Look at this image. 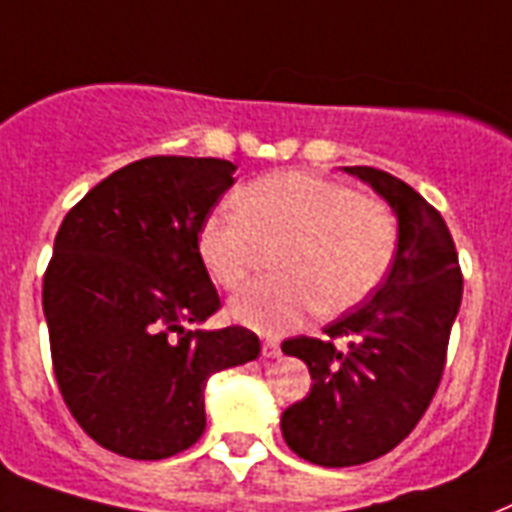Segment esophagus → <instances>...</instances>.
Here are the masks:
<instances>
[{
	"mask_svg": "<svg viewBox=\"0 0 512 512\" xmlns=\"http://www.w3.org/2000/svg\"><path fill=\"white\" fill-rule=\"evenodd\" d=\"M261 355H264V358H277V355H280V342H277V339H264V342H261Z\"/></svg>",
	"mask_w": 512,
	"mask_h": 512,
	"instance_id": "1",
	"label": "esophagus"
}]
</instances>
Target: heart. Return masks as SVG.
Masks as SVG:
<instances>
[{
  "label": "heart",
  "instance_id": "heart-1",
  "mask_svg": "<svg viewBox=\"0 0 512 512\" xmlns=\"http://www.w3.org/2000/svg\"><path fill=\"white\" fill-rule=\"evenodd\" d=\"M237 213H213L197 232V253L224 288H243L276 245L277 275L248 285L232 315L261 334H283L312 310L339 315L384 283L398 253V219L382 200L352 186L285 170L256 178L235 194Z\"/></svg>",
  "mask_w": 512,
  "mask_h": 512
}]
</instances>
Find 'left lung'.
I'll list each match as a JSON object with an SVG mask.
<instances>
[{"label": "left lung", "instance_id": "obj_1", "mask_svg": "<svg viewBox=\"0 0 512 512\" xmlns=\"http://www.w3.org/2000/svg\"><path fill=\"white\" fill-rule=\"evenodd\" d=\"M398 216V253L368 301L344 312L323 336L285 339V355L307 363V398L283 411L285 443L323 467L379 459L425 417L441 384L462 269L446 221L406 181L352 165Z\"/></svg>", "mask_w": 512, "mask_h": 512}]
</instances>
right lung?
<instances>
[{"mask_svg":"<svg viewBox=\"0 0 512 512\" xmlns=\"http://www.w3.org/2000/svg\"><path fill=\"white\" fill-rule=\"evenodd\" d=\"M235 165L144 157L114 170L66 213L42 283L63 403L98 446L165 459L200 441L205 382L261 352L243 326L202 331L221 310L197 232Z\"/></svg>","mask_w":512,"mask_h":512,"instance_id":"1","label":"right lung"}]
</instances>
